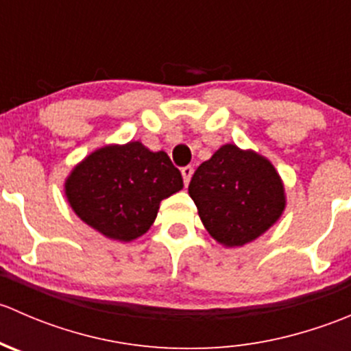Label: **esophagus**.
<instances>
[{
	"instance_id": "34e87169",
	"label": "esophagus",
	"mask_w": 351,
	"mask_h": 351,
	"mask_svg": "<svg viewBox=\"0 0 351 351\" xmlns=\"http://www.w3.org/2000/svg\"><path fill=\"white\" fill-rule=\"evenodd\" d=\"M193 175V168L192 166H183L182 168V176H183V182H185V185H189L190 178H192Z\"/></svg>"
}]
</instances>
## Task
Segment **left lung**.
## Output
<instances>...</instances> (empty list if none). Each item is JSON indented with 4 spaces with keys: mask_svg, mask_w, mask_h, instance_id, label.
<instances>
[{
    "mask_svg": "<svg viewBox=\"0 0 351 351\" xmlns=\"http://www.w3.org/2000/svg\"><path fill=\"white\" fill-rule=\"evenodd\" d=\"M189 193L208 234L229 247L256 239L285 208L284 183L274 165L234 144L198 166Z\"/></svg>",
    "mask_w": 351,
    "mask_h": 351,
    "instance_id": "1",
    "label": "left lung"
}]
</instances>
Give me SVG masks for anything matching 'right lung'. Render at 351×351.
<instances>
[{
	"mask_svg": "<svg viewBox=\"0 0 351 351\" xmlns=\"http://www.w3.org/2000/svg\"><path fill=\"white\" fill-rule=\"evenodd\" d=\"M64 189L81 221L110 239L132 241L153 226L162 198L183 189V178L165 151L134 141L86 156Z\"/></svg>",
	"mask_w": 351,
	"mask_h": 351,
	"instance_id": "right-lung-1",
	"label": "right lung"
}]
</instances>
